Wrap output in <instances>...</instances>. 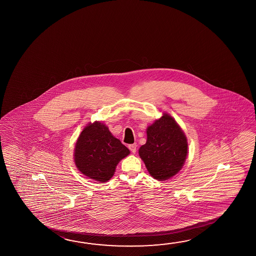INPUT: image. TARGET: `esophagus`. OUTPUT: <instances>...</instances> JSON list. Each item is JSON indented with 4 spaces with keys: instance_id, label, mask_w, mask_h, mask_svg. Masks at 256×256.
I'll list each match as a JSON object with an SVG mask.
<instances>
[{
    "instance_id": "obj_1",
    "label": "esophagus",
    "mask_w": 256,
    "mask_h": 256,
    "mask_svg": "<svg viewBox=\"0 0 256 256\" xmlns=\"http://www.w3.org/2000/svg\"><path fill=\"white\" fill-rule=\"evenodd\" d=\"M136 147H138V144H130V146H128V148H130V151L132 152L133 154H136Z\"/></svg>"
}]
</instances>
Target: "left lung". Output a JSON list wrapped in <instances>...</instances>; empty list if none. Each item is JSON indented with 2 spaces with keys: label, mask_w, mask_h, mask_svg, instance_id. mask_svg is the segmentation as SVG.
Returning <instances> with one entry per match:
<instances>
[{
  "label": "left lung",
  "mask_w": 256,
  "mask_h": 256,
  "mask_svg": "<svg viewBox=\"0 0 256 256\" xmlns=\"http://www.w3.org/2000/svg\"><path fill=\"white\" fill-rule=\"evenodd\" d=\"M146 134V142L139 148V156L154 178L167 180L184 165L188 149L186 136L167 112L147 126Z\"/></svg>",
  "instance_id": "1"
}]
</instances>
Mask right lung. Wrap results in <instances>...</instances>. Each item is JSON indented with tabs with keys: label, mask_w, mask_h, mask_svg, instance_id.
I'll return each instance as SVG.
<instances>
[{
	"label": "right lung",
	"mask_w": 256,
	"mask_h": 256,
	"mask_svg": "<svg viewBox=\"0 0 256 256\" xmlns=\"http://www.w3.org/2000/svg\"><path fill=\"white\" fill-rule=\"evenodd\" d=\"M130 151L101 122L89 123L76 140L74 149L76 167L92 180L104 183L114 175L118 164Z\"/></svg>",
	"instance_id": "1"
}]
</instances>
